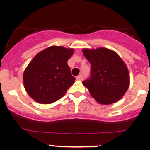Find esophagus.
I'll return each instance as SVG.
<instances>
[{
  "label": "esophagus",
  "mask_w": 150,
  "mask_h": 150,
  "mask_svg": "<svg viewBox=\"0 0 150 150\" xmlns=\"http://www.w3.org/2000/svg\"><path fill=\"white\" fill-rule=\"evenodd\" d=\"M76 79L78 81H82L83 79V75H82V74H80V75L77 76Z\"/></svg>",
  "instance_id": "1"
}]
</instances>
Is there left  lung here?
<instances>
[{"instance_id":"left-lung-1","label":"left lung","mask_w":150,"mask_h":150,"mask_svg":"<svg viewBox=\"0 0 150 150\" xmlns=\"http://www.w3.org/2000/svg\"><path fill=\"white\" fill-rule=\"evenodd\" d=\"M91 64L90 78L83 81L91 96L100 104L114 103L129 87V75L125 63L116 52L108 48L83 49Z\"/></svg>"}]
</instances>
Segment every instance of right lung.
Here are the masks:
<instances>
[{
    "label": "right lung",
    "instance_id": "1",
    "mask_svg": "<svg viewBox=\"0 0 150 150\" xmlns=\"http://www.w3.org/2000/svg\"><path fill=\"white\" fill-rule=\"evenodd\" d=\"M74 51L51 46L36 54L23 75L27 93L36 102L50 104L59 100L75 83L67 61Z\"/></svg>",
    "mask_w": 150,
    "mask_h": 150
}]
</instances>
